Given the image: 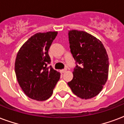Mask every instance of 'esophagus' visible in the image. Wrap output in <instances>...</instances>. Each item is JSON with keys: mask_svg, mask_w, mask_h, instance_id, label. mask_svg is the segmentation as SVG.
Masks as SVG:
<instances>
[{"mask_svg": "<svg viewBox=\"0 0 124 124\" xmlns=\"http://www.w3.org/2000/svg\"><path fill=\"white\" fill-rule=\"evenodd\" d=\"M67 71V70L66 69H64V70H60V73H65V72Z\"/></svg>", "mask_w": 124, "mask_h": 124, "instance_id": "1", "label": "esophagus"}]
</instances>
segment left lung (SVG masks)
Masks as SVG:
<instances>
[{
    "mask_svg": "<svg viewBox=\"0 0 124 124\" xmlns=\"http://www.w3.org/2000/svg\"><path fill=\"white\" fill-rule=\"evenodd\" d=\"M72 55L76 62L73 78L68 83L74 94L82 99L96 96L106 84L109 58L102 43L83 31H69Z\"/></svg>",
    "mask_w": 124,
    "mask_h": 124,
    "instance_id": "left-lung-1",
    "label": "left lung"
}]
</instances>
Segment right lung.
<instances>
[{
	"label": "right lung",
	"instance_id": "1",
	"mask_svg": "<svg viewBox=\"0 0 124 124\" xmlns=\"http://www.w3.org/2000/svg\"><path fill=\"white\" fill-rule=\"evenodd\" d=\"M57 31L38 33L22 45L16 54L15 71L16 79L24 93L39 101L48 99L60 79L59 72L50 64L49 49Z\"/></svg>",
	"mask_w": 124,
	"mask_h": 124
}]
</instances>
